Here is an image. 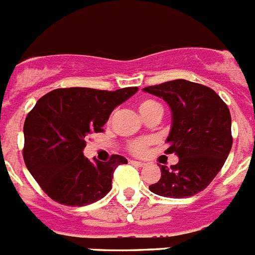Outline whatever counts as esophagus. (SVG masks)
<instances>
[{
    "mask_svg": "<svg viewBox=\"0 0 255 255\" xmlns=\"http://www.w3.org/2000/svg\"><path fill=\"white\" fill-rule=\"evenodd\" d=\"M130 164L135 165V166H139V167H143V166H145V164H144V162H142V161H135V160H131V161H130Z\"/></svg>",
    "mask_w": 255,
    "mask_h": 255,
    "instance_id": "obj_1",
    "label": "esophagus"
}]
</instances>
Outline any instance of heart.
<instances>
[{"instance_id":"1","label":"heart","mask_w":255,"mask_h":255,"mask_svg":"<svg viewBox=\"0 0 255 255\" xmlns=\"http://www.w3.org/2000/svg\"><path fill=\"white\" fill-rule=\"evenodd\" d=\"M138 108L143 119H144L145 116L151 115V113L162 112V108H161L160 103H157V102L153 101V99H143V101L139 103ZM151 143V139H138V140H134V142L130 143L129 149L134 154H144L145 152H147V149H148Z\"/></svg>"}]
</instances>
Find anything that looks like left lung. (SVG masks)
Here are the masks:
<instances>
[{
  "mask_svg": "<svg viewBox=\"0 0 255 255\" xmlns=\"http://www.w3.org/2000/svg\"><path fill=\"white\" fill-rule=\"evenodd\" d=\"M170 107L171 129L165 153H175L177 165H160L161 178L151 192L184 199L201 192L225 165L232 148L231 113L213 89L174 80L144 88Z\"/></svg>",
  "mask_w": 255,
  "mask_h": 255,
  "instance_id": "obj_1",
  "label": "left lung"
}]
</instances>
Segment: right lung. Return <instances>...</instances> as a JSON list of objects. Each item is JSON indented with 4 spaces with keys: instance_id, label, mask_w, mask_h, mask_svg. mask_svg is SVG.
<instances>
[{
    "instance_id": "1",
    "label": "right lung",
    "mask_w": 255,
    "mask_h": 255,
    "mask_svg": "<svg viewBox=\"0 0 255 255\" xmlns=\"http://www.w3.org/2000/svg\"><path fill=\"white\" fill-rule=\"evenodd\" d=\"M136 91L138 88L55 89L37 101L24 123L23 157L50 199L84 206L110 192L116 167L128 160L112 154L108 162H93L82 151L91 132L103 131L112 111Z\"/></svg>"
}]
</instances>
